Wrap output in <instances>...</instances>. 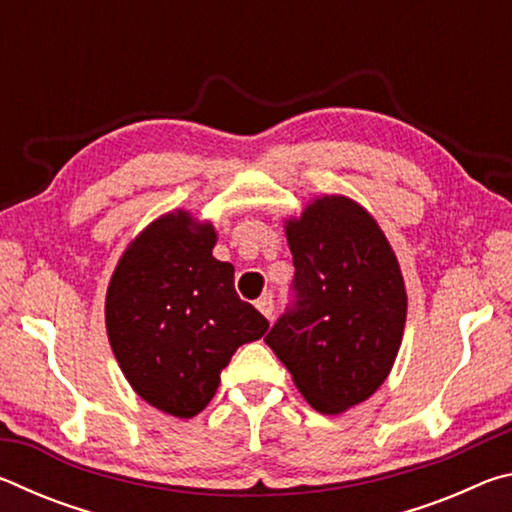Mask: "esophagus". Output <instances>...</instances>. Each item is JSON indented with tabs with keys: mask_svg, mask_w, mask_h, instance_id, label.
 Here are the masks:
<instances>
[{
	"mask_svg": "<svg viewBox=\"0 0 512 512\" xmlns=\"http://www.w3.org/2000/svg\"><path fill=\"white\" fill-rule=\"evenodd\" d=\"M259 311H262V314L268 318V320H273V314H275V305H273V298L271 296H268V293H266V296H262V298H259L257 300V305H255Z\"/></svg>",
	"mask_w": 512,
	"mask_h": 512,
	"instance_id": "esophagus-1",
	"label": "esophagus"
}]
</instances>
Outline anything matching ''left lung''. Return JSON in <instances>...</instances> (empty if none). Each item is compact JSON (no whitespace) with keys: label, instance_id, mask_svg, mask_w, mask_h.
<instances>
[{"label":"left lung","instance_id":"1","mask_svg":"<svg viewBox=\"0 0 512 512\" xmlns=\"http://www.w3.org/2000/svg\"><path fill=\"white\" fill-rule=\"evenodd\" d=\"M284 232L296 307L266 345L316 411L339 415L391 375L406 325L402 268L375 216L348 196H316Z\"/></svg>","mask_w":512,"mask_h":512}]
</instances>
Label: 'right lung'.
<instances>
[{
    "mask_svg": "<svg viewBox=\"0 0 512 512\" xmlns=\"http://www.w3.org/2000/svg\"><path fill=\"white\" fill-rule=\"evenodd\" d=\"M216 230L192 212L158 216L126 246L106 293L110 348L133 391L173 418H194L239 345L268 320L235 291V266L212 255Z\"/></svg>",
    "mask_w": 512,
    "mask_h": 512,
    "instance_id": "right-lung-1",
    "label": "right lung"
}]
</instances>
